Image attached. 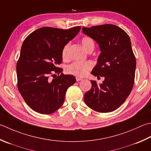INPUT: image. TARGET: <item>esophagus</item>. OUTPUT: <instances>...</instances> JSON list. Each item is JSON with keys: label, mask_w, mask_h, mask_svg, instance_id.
Here are the masks:
<instances>
[{"label": "esophagus", "mask_w": 151, "mask_h": 151, "mask_svg": "<svg viewBox=\"0 0 151 151\" xmlns=\"http://www.w3.org/2000/svg\"><path fill=\"white\" fill-rule=\"evenodd\" d=\"M76 81H81V80H82V78H81V77H76Z\"/></svg>", "instance_id": "34e87169"}]
</instances>
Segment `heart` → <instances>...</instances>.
<instances>
[{
    "mask_svg": "<svg viewBox=\"0 0 151 151\" xmlns=\"http://www.w3.org/2000/svg\"><path fill=\"white\" fill-rule=\"evenodd\" d=\"M81 43L83 48L86 51H88L90 49L93 50L95 46L93 40L89 37H84L82 38L81 39ZM69 44H67L62 50V58L65 60L69 58ZM92 67L93 64L90 61H75L67 66L66 71L70 75L82 77L86 75Z\"/></svg>",
    "mask_w": 151,
    "mask_h": 151,
    "instance_id": "1",
    "label": "heart"
}]
</instances>
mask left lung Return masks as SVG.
Listing matches in <instances>:
<instances>
[{
    "mask_svg": "<svg viewBox=\"0 0 151 151\" xmlns=\"http://www.w3.org/2000/svg\"><path fill=\"white\" fill-rule=\"evenodd\" d=\"M82 32L99 44L101 53L93 75L105 80L84 94L85 103L99 113H109L120 107L130 93L134 84L136 61L128 35L112 24L82 27Z\"/></svg>",
    "mask_w": 151,
    "mask_h": 151,
    "instance_id": "left-lung-1",
    "label": "left lung"
}]
</instances>
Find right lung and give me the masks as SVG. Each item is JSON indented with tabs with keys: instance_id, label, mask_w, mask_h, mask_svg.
Here are the masks:
<instances>
[{
	"instance_id": "right-lung-1",
	"label": "right lung",
	"mask_w": 151,
	"mask_h": 151,
	"mask_svg": "<svg viewBox=\"0 0 151 151\" xmlns=\"http://www.w3.org/2000/svg\"><path fill=\"white\" fill-rule=\"evenodd\" d=\"M81 29L44 27L31 33L23 41L16 70L17 88L25 103L38 113H54L63 104L68 88L76 82L73 75H64L58 67L62 50ZM60 74L51 80L49 76Z\"/></svg>"
}]
</instances>
